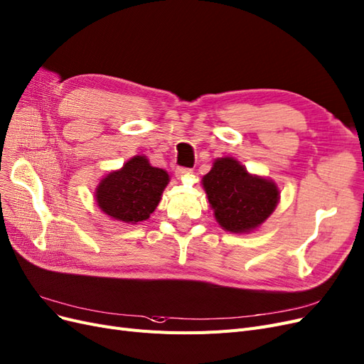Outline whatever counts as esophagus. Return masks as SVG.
Segmentation results:
<instances>
[{"instance_id":"34e87169","label":"esophagus","mask_w":364,"mask_h":364,"mask_svg":"<svg viewBox=\"0 0 364 364\" xmlns=\"http://www.w3.org/2000/svg\"><path fill=\"white\" fill-rule=\"evenodd\" d=\"M193 173V170L191 168H185V167H178L176 168V178L178 179H183V178H186V176H190V174Z\"/></svg>"}]
</instances>
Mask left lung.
Masks as SVG:
<instances>
[{
  "label": "left lung",
  "mask_w": 364,
  "mask_h": 364,
  "mask_svg": "<svg viewBox=\"0 0 364 364\" xmlns=\"http://www.w3.org/2000/svg\"><path fill=\"white\" fill-rule=\"evenodd\" d=\"M202 186L220 228L230 233L242 235L260 228L280 200L277 183L252 174L232 156L217 158Z\"/></svg>",
  "instance_id": "1"
}]
</instances>
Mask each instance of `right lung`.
<instances>
[{
	"label": "right lung",
	"instance_id": "obj_1",
	"mask_svg": "<svg viewBox=\"0 0 364 364\" xmlns=\"http://www.w3.org/2000/svg\"><path fill=\"white\" fill-rule=\"evenodd\" d=\"M170 182L168 173L150 164L144 155H135L119 170L109 171L95 190V200L105 215L139 224L150 217Z\"/></svg>",
	"mask_w": 364,
	"mask_h": 364
}]
</instances>
